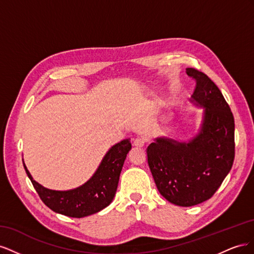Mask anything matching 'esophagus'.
I'll return each instance as SVG.
<instances>
[{
    "instance_id": "34e87169",
    "label": "esophagus",
    "mask_w": 254,
    "mask_h": 254,
    "mask_svg": "<svg viewBox=\"0 0 254 254\" xmlns=\"http://www.w3.org/2000/svg\"><path fill=\"white\" fill-rule=\"evenodd\" d=\"M145 143H146V141H145V139H143V137H136V139L133 141V145L135 146V147H143Z\"/></svg>"
}]
</instances>
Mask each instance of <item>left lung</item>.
Listing matches in <instances>:
<instances>
[{
    "label": "left lung",
    "instance_id": "8db88e82",
    "mask_svg": "<svg viewBox=\"0 0 254 254\" xmlns=\"http://www.w3.org/2000/svg\"><path fill=\"white\" fill-rule=\"evenodd\" d=\"M196 80L190 104L202 109L197 131L187 140L157 136L147 149V163L160 194L179 206L210 199L234 161V118L220 90L205 74L188 67Z\"/></svg>",
    "mask_w": 254,
    "mask_h": 254
}]
</instances>
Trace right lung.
<instances>
[{"instance_id": "add662e5", "label": "right lung", "mask_w": 254, "mask_h": 254, "mask_svg": "<svg viewBox=\"0 0 254 254\" xmlns=\"http://www.w3.org/2000/svg\"><path fill=\"white\" fill-rule=\"evenodd\" d=\"M130 149V139L123 140L113 145L106 152L101 164L87 182L66 190H51L41 186L34 180L24 161L23 165L28 178L45 205L58 214L81 218L102 211L112 202L117 193L123 164Z\"/></svg>"}]
</instances>
